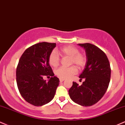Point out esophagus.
I'll list each match as a JSON object with an SVG mask.
<instances>
[{
	"label": "esophagus",
	"instance_id": "1",
	"mask_svg": "<svg viewBox=\"0 0 125 125\" xmlns=\"http://www.w3.org/2000/svg\"><path fill=\"white\" fill-rule=\"evenodd\" d=\"M64 80H64V78H60V82L62 83V82H63V81H64Z\"/></svg>",
	"mask_w": 125,
	"mask_h": 125
}]
</instances>
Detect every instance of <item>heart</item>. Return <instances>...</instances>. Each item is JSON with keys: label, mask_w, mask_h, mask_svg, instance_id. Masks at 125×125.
Here are the masks:
<instances>
[{"label": "heart", "mask_w": 125, "mask_h": 125, "mask_svg": "<svg viewBox=\"0 0 125 125\" xmlns=\"http://www.w3.org/2000/svg\"><path fill=\"white\" fill-rule=\"evenodd\" d=\"M58 53L63 57H69L70 64H75L78 68H82L86 63V57L83 54L80 52L77 48L73 46H67L61 48ZM60 57L55 51H53L49 55L48 61L51 66L55 67L60 63ZM77 72L75 67L71 66L68 68L60 67L55 71V74L61 78H68Z\"/></svg>", "instance_id": "obj_1"}]
</instances>
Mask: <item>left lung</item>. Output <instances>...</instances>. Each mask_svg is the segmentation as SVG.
Here are the masks:
<instances>
[{
  "label": "left lung",
  "mask_w": 125,
  "mask_h": 125,
  "mask_svg": "<svg viewBox=\"0 0 125 125\" xmlns=\"http://www.w3.org/2000/svg\"><path fill=\"white\" fill-rule=\"evenodd\" d=\"M78 45L84 48L86 54L85 68L79 76L80 80H85L81 85L73 82L68 93L75 103L90 106L99 102L107 90L111 74L110 63L104 52L94 45Z\"/></svg>",
  "instance_id": "obj_1"
}]
</instances>
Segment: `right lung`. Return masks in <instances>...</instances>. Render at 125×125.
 Listing matches in <instances>:
<instances>
[{"label": "right lung", "instance_id": "right-lung-1", "mask_svg": "<svg viewBox=\"0 0 125 125\" xmlns=\"http://www.w3.org/2000/svg\"><path fill=\"white\" fill-rule=\"evenodd\" d=\"M55 43H38L23 53L16 68V83L21 96L35 106L47 104L52 100L60 80L54 76L48 61ZM44 75L52 77L48 83Z\"/></svg>", "mask_w": 125, "mask_h": 125}]
</instances>
